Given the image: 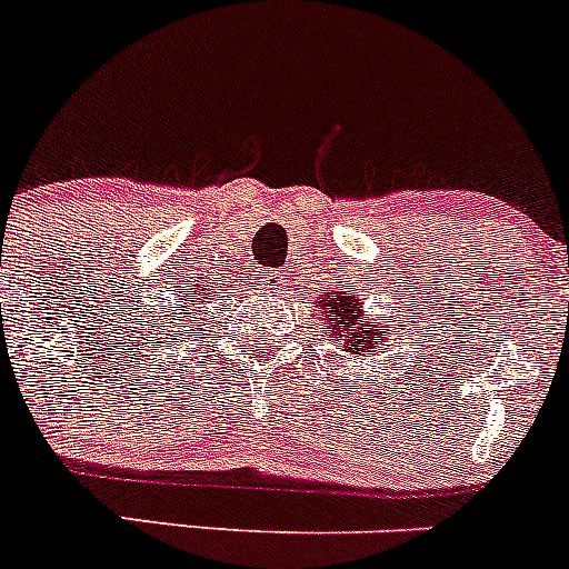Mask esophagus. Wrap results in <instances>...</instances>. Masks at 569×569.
I'll return each mask as SVG.
<instances>
[{"instance_id":"1","label":"esophagus","mask_w":569,"mask_h":569,"mask_svg":"<svg viewBox=\"0 0 569 569\" xmlns=\"http://www.w3.org/2000/svg\"><path fill=\"white\" fill-rule=\"evenodd\" d=\"M259 281H262L268 290H273V288H279V284H281V273H279V270H262Z\"/></svg>"}]
</instances>
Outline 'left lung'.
Wrapping results in <instances>:
<instances>
[{"instance_id": "left-lung-1", "label": "left lung", "mask_w": 569, "mask_h": 569, "mask_svg": "<svg viewBox=\"0 0 569 569\" xmlns=\"http://www.w3.org/2000/svg\"><path fill=\"white\" fill-rule=\"evenodd\" d=\"M318 310H321V329L340 343V349L349 355V360H362L369 357V351L375 346L386 343V335H391V321H386V332L380 329V323L375 318L366 316L362 310L360 296L349 290H340V293H329L318 301Z\"/></svg>"}]
</instances>
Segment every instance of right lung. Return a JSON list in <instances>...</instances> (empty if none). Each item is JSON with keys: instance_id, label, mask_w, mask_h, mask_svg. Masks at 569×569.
<instances>
[{"instance_id": "right-lung-1", "label": "right lung", "mask_w": 569, "mask_h": 569, "mask_svg": "<svg viewBox=\"0 0 569 569\" xmlns=\"http://www.w3.org/2000/svg\"><path fill=\"white\" fill-rule=\"evenodd\" d=\"M214 281H198V284H189L187 290H183V299H181V305L178 307H183V310H176L172 312V323H178V321H189V318H192V301H198V305H207V299H209V293L207 290L212 288ZM194 312H200V307ZM178 338V335H176Z\"/></svg>"}]
</instances>
